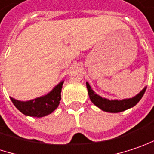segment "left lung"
<instances>
[{
    "mask_svg": "<svg viewBox=\"0 0 154 154\" xmlns=\"http://www.w3.org/2000/svg\"><path fill=\"white\" fill-rule=\"evenodd\" d=\"M86 85H87L88 92V95H89L91 102L100 109L103 110L105 112H109V113L122 112L128 109L134 107L141 100L146 89V87H145L139 93L131 98H126V99H122V100H117V99L109 100L108 98H104L97 94L92 89V88L90 87L88 82H86Z\"/></svg>",
    "mask_w": 154,
    "mask_h": 154,
    "instance_id": "8db88e82",
    "label": "left lung"
}]
</instances>
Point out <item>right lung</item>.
<instances>
[{
  "instance_id": "obj_1",
  "label": "right lung",
  "mask_w": 154,
  "mask_h": 154,
  "mask_svg": "<svg viewBox=\"0 0 154 154\" xmlns=\"http://www.w3.org/2000/svg\"><path fill=\"white\" fill-rule=\"evenodd\" d=\"M64 81L58 83L49 93L29 101H19L10 97L17 109L23 114L34 117H43L52 113L60 104Z\"/></svg>"
}]
</instances>
